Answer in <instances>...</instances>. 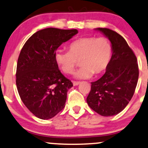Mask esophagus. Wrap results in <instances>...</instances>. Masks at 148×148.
I'll list each match as a JSON object with an SVG mask.
<instances>
[{
  "mask_svg": "<svg viewBox=\"0 0 148 148\" xmlns=\"http://www.w3.org/2000/svg\"><path fill=\"white\" fill-rule=\"evenodd\" d=\"M72 83H73V85H74V86H76V85H78L80 84V82H79V81H72Z\"/></svg>",
  "mask_w": 148,
  "mask_h": 148,
  "instance_id": "esophagus-1",
  "label": "esophagus"
}]
</instances>
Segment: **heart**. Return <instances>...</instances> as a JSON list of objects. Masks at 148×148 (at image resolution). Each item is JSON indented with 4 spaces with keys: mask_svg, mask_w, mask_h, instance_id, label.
<instances>
[{
    "mask_svg": "<svg viewBox=\"0 0 148 148\" xmlns=\"http://www.w3.org/2000/svg\"><path fill=\"white\" fill-rule=\"evenodd\" d=\"M69 51H57L55 58L61 70L67 74L74 72L78 64L81 67L74 74L80 79L98 75L107 69L111 60L112 47L106 37L90 36L74 40L68 46Z\"/></svg>",
    "mask_w": 148,
    "mask_h": 148,
    "instance_id": "obj_1",
    "label": "heart"
}]
</instances>
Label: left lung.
Returning <instances> with one entry per match:
<instances>
[{"label":"left lung","instance_id":"8db88e82","mask_svg":"<svg viewBox=\"0 0 148 148\" xmlns=\"http://www.w3.org/2000/svg\"><path fill=\"white\" fill-rule=\"evenodd\" d=\"M96 29L110 40L112 55L104 75L91 83L87 103L99 114L110 116L123 111L132 98L138 79V66L134 51L123 37L108 28Z\"/></svg>","mask_w":148,"mask_h":148}]
</instances>
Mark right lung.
Wrapping results in <instances>:
<instances>
[{
    "instance_id": "right-lung-1",
    "label": "right lung",
    "mask_w": 148,
    "mask_h": 148,
    "mask_svg": "<svg viewBox=\"0 0 148 148\" xmlns=\"http://www.w3.org/2000/svg\"><path fill=\"white\" fill-rule=\"evenodd\" d=\"M77 29L46 28L34 34L21 49L17 62L16 83L21 100L38 118L49 119L65 107L72 83L61 74L55 54L63 42Z\"/></svg>"
}]
</instances>
